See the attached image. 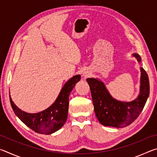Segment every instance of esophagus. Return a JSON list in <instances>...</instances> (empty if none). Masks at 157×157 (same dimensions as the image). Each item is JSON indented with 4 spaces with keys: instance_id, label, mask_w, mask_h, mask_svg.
<instances>
[{
    "instance_id": "34e87169",
    "label": "esophagus",
    "mask_w": 157,
    "mask_h": 157,
    "mask_svg": "<svg viewBox=\"0 0 157 157\" xmlns=\"http://www.w3.org/2000/svg\"><path fill=\"white\" fill-rule=\"evenodd\" d=\"M88 75H89L88 72H84L83 73V76L84 77V78H86V77L88 76Z\"/></svg>"
}]
</instances>
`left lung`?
<instances>
[{
  "label": "left lung",
  "instance_id": "left-lung-1",
  "mask_svg": "<svg viewBox=\"0 0 157 157\" xmlns=\"http://www.w3.org/2000/svg\"><path fill=\"white\" fill-rule=\"evenodd\" d=\"M139 63L141 58L134 53ZM140 94L131 102H122L110 95L102 82L97 78H87L91 89L94 111L100 123L105 126L121 128L129 125L141 113L150 94V82L146 71L140 67Z\"/></svg>",
  "mask_w": 157,
  "mask_h": 157
}]
</instances>
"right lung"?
I'll return each instance as SVG.
<instances>
[{"instance_id":"add662e5","label":"right lung","mask_w":157,"mask_h":157,"mask_svg":"<svg viewBox=\"0 0 157 157\" xmlns=\"http://www.w3.org/2000/svg\"><path fill=\"white\" fill-rule=\"evenodd\" d=\"M80 79L79 75L71 78L63 85L55 102L46 109L36 113H29L21 110L10 95L12 109L18 118L33 131L42 134H52L62 128L66 123L68 117L69 95Z\"/></svg>"}]
</instances>
